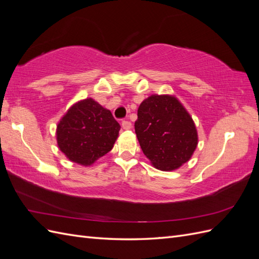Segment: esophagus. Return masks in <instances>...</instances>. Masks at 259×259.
I'll list each match as a JSON object with an SVG mask.
<instances>
[{
  "label": "esophagus",
  "instance_id": "1",
  "mask_svg": "<svg viewBox=\"0 0 259 259\" xmlns=\"http://www.w3.org/2000/svg\"><path fill=\"white\" fill-rule=\"evenodd\" d=\"M122 127L124 130H130L132 127V123L128 120H124L122 121Z\"/></svg>",
  "mask_w": 259,
  "mask_h": 259
}]
</instances>
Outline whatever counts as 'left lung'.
<instances>
[{
    "label": "left lung",
    "mask_w": 259,
    "mask_h": 259,
    "mask_svg": "<svg viewBox=\"0 0 259 259\" xmlns=\"http://www.w3.org/2000/svg\"><path fill=\"white\" fill-rule=\"evenodd\" d=\"M135 133L140 148L153 166L173 170L191 158L198 133L190 114L169 95H152L140 104Z\"/></svg>",
    "instance_id": "1"
}]
</instances>
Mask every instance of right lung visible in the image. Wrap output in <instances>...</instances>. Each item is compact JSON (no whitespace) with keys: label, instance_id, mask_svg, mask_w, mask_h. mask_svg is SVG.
Instances as JSON below:
<instances>
[{"label":"right lung","instance_id":"obj_1","mask_svg":"<svg viewBox=\"0 0 259 259\" xmlns=\"http://www.w3.org/2000/svg\"><path fill=\"white\" fill-rule=\"evenodd\" d=\"M120 128L110 111L86 98L62 116L57 125V144L70 161L88 166L111 150Z\"/></svg>","mask_w":259,"mask_h":259}]
</instances>
